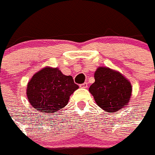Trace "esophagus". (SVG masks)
I'll return each mask as SVG.
<instances>
[{
	"label": "esophagus",
	"mask_w": 155,
	"mask_h": 155,
	"mask_svg": "<svg viewBox=\"0 0 155 155\" xmlns=\"http://www.w3.org/2000/svg\"><path fill=\"white\" fill-rule=\"evenodd\" d=\"M80 87H82V88H87V87H88L87 83H84V84H80Z\"/></svg>",
	"instance_id": "obj_1"
}]
</instances>
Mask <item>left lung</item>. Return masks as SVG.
Returning a JSON list of instances; mask_svg holds the SVG:
<instances>
[{"label": "left lung", "instance_id": "8db88e82", "mask_svg": "<svg viewBox=\"0 0 155 155\" xmlns=\"http://www.w3.org/2000/svg\"><path fill=\"white\" fill-rule=\"evenodd\" d=\"M94 83L89 91L101 109L115 113L128 106L132 95V85L119 71L99 67L94 72Z\"/></svg>", "mask_w": 155, "mask_h": 155}]
</instances>
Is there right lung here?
Instances as JSON below:
<instances>
[{
    "mask_svg": "<svg viewBox=\"0 0 155 155\" xmlns=\"http://www.w3.org/2000/svg\"><path fill=\"white\" fill-rule=\"evenodd\" d=\"M78 88L72 76L64 75L58 68L45 67L28 82L27 96L35 110L51 114L68 105L71 94Z\"/></svg>",
    "mask_w": 155,
    "mask_h": 155,
    "instance_id": "1",
    "label": "right lung"
}]
</instances>
